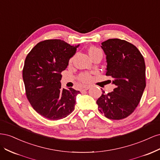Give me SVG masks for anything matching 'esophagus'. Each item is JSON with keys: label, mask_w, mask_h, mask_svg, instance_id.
<instances>
[{"label": "esophagus", "mask_w": 160, "mask_h": 160, "mask_svg": "<svg viewBox=\"0 0 160 160\" xmlns=\"http://www.w3.org/2000/svg\"><path fill=\"white\" fill-rule=\"evenodd\" d=\"M90 88V86L89 85H85V86H83V88H82V91H87Z\"/></svg>", "instance_id": "obj_1"}]
</instances>
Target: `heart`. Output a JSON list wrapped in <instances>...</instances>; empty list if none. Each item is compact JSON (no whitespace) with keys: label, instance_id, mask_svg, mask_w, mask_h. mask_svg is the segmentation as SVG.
I'll return each instance as SVG.
<instances>
[{"label":"heart","instance_id":"heart-1","mask_svg":"<svg viewBox=\"0 0 160 160\" xmlns=\"http://www.w3.org/2000/svg\"><path fill=\"white\" fill-rule=\"evenodd\" d=\"M98 54H102L101 51L99 49H98V48H97L95 47H92L89 49V55L91 57H93V56L98 55ZM79 79L82 82H83V83H87V82H88V81H90L91 76L88 73L81 74L79 77Z\"/></svg>","mask_w":160,"mask_h":160}]
</instances>
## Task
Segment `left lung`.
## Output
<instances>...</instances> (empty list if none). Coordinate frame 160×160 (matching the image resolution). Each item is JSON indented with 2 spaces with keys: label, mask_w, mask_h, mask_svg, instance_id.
Wrapping results in <instances>:
<instances>
[{
  "label": "left lung",
  "mask_w": 160,
  "mask_h": 160,
  "mask_svg": "<svg viewBox=\"0 0 160 160\" xmlns=\"http://www.w3.org/2000/svg\"><path fill=\"white\" fill-rule=\"evenodd\" d=\"M106 55V75L112 78L113 91L97 100L101 113L111 119H122L132 114L146 88V65L138 48L126 41L111 38L101 42Z\"/></svg>",
  "instance_id": "obj_1"
}]
</instances>
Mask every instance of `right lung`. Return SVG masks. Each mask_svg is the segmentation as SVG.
Returning <instances> with one entry per match:
<instances>
[{"label": "right lung", "instance_id": "right-lung-1", "mask_svg": "<svg viewBox=\"0 0 160 160\" xmlns=\"http://www.w3.org/2000/svg\"><path fill=\"white\" fill-rule=\"evenodd\" d=\"M80 45H70L60 39L38 42L27 55L22 78L27 99L38 113L50 120L66 118L75 109L79 91L62 89L61 72Z\"/></svg>", "mask_w": 160, "mask_h": 160}]
</instances>
